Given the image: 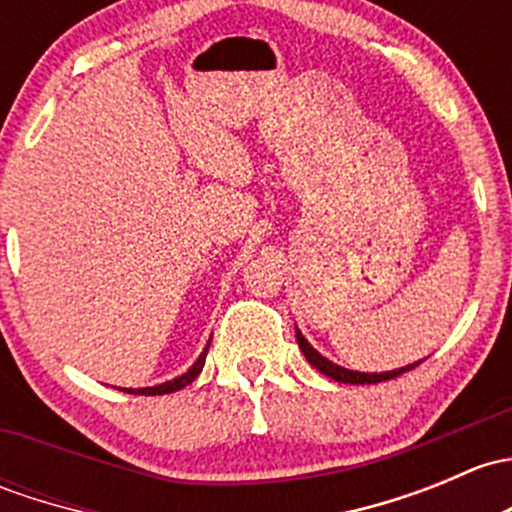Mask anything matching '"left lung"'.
<instances>
[{
    "label": "left lung",
    "mask_w": 512,
    "mask_h": 512,
    "mask_svg": "<svg viewBox=\"0 0 512 512\" xmlns=\"http://www.w3.org/2000/svg\"><path fill=\"white\" fill-rule=\"evenodd\" d=\"M297 343H299L301 353L306 355V360H309V363L314 365V368L319 370V373L328 375V378H331V380H336V383H351V385H373V383H383V380H392V378H397V375L407 373V370L417 368V365L422 363V360H419V363H412V365H407V368L387 370V373H358V370H348V368H341V365L331 363V360L324 358V355H321L319 351H316V348L311 346V343L306 341L304 336H301V331H299V328H297Z\"/></svg>",
    "instance_id": "8db88e82"
}]
</instances>
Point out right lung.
Segmentation results:
<instances>
[{"mask_svg": "<svg viewBox=\"0 0 512 512\" xmlns=\"http://www.w3.org/2000/svg\"><path fill=\"white\" fill-rule=\"evenodd\" d=\"M208 346H211V341L206 343V348H203V353L198 355L196 363H193L184 375H179V378L169 380V383H161V385H154V387H139V390H127V392H134V395H169V392L181 390V387H186L188 383H193V380L198 378V373H201V370H203V363H206Z\"/></svg>", "mask_w": 512, "mask_h": 512, "instance_id": "obj_1", "label": "right lung"}]
</instances>
